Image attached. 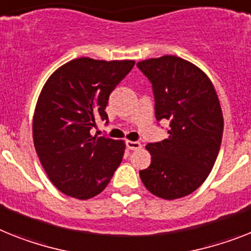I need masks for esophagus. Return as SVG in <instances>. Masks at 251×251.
I'll return each mask as SVG.
<instances>
[{"label":"esophagus","instance_id":"obj_1","mask_svg":"<svg viewBox=\"0 0 251 251\" xmlns=\"http://www.w3.org/2000/svg\"><path fill=\"white\" fill-rule=\"evenodd\" d=\"M126 147L130 149V151H136V149L142 148V144L139 142H131V140H126Z\"/></svg>","mask_w":251,"mask_h":251}]
</instances>
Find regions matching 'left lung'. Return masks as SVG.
<instances>
[{
	"mask_svg": "<svg viewBox=\"0 0 251 251\" xmlns=\"http://www.w3.org/2000/svg\"><path fill=\"white\" fill-rule=\"evenodd\" d=\"M154 94L157 121H168V138L147 144L151 166L139 172L144 186L162 199L186 197L203 184L221 148L223 116L209 77L177 56L140 61Z\"/></svg>",
	"mask_w": 251,
	"mask_h": 251,
	"instance_id": "left-lung-1",
	"label": "left lung"
}]
</instances>
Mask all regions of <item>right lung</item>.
Listing matches in <instances>:
<instances>
[{
    "label": "right lung",
    "instance_id": "add662e5",
    "mask_svg": "<svg viewBox=\"0 0 251 251\" xmlns=\"http://www.w3.org/2000/svg\"><path fill=\"white\" fill-rule=\"evenodd\" d=\"M135 62L75 58L44 84L33 117L37 154L52 184L76 199L104 190L119 167L125 143L92 135L98 120L108 122L109 94Z\"/></svg>",
    "mask_w": 251,
    "mask_h": 251
}]
</instances>
